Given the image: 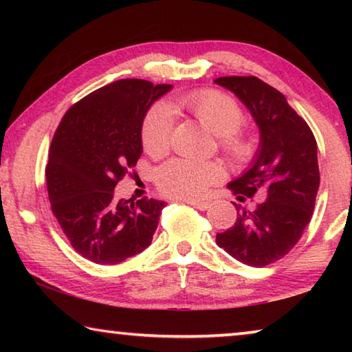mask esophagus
Returning a JSON list of instances; mask_svg holds the SVG:
<instances>
[{"label": "esophagus", "mask_w": 352, "mask_h": 352, "mask_svg": "<svg viewBox=\"0 0 352 352\" xmlns=\"http://www.w3.org/2000/svg\"><path fill=\"white\" fill-rule=\"evenodd\" d=\"M184 201H186V204L190 206L197 208V210H200V211H206L208 208L211 206L210 201H195V200H184Z\"/></svg>", "instance_id": "obj_1"}]
</instances>
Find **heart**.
<instances>
[{
  "label": "heart",
  "instance_id": "1",
  "mask_svg": "<svg viewBox=\"0 0 352 352\" xmlns=\"http://www.w3.org/2000/svg\"><path fill=\"white\" fill-rule=\"evenodd\" d=\"M174 107L188 111L211 133L220 136L223 151L236 162H248L254 153V146L237 130L243 124L241 107L226 94L204 90L183 94ZM174 119L168 105L157 104L147 111L141 126V142L144 151L153 158L168 153L172 140ZM225 170L217 162H197L189 158H174L158 170L157 183L162 192L170 197L200 199L212 184L222 182Z\"/></svg>",
  "mask_w": 352,
  "mask_h": 352
}]
</instances>
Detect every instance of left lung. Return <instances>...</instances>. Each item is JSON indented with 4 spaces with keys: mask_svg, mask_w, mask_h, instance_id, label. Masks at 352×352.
<instances>
[{
    "mask_svg": "<svg viewBox=\"0 0 352 352\" xmlns=\"http://www.w3.org/2000/svg\"><path fill=\"white\" fill-rule=\"evenodd\" d=\"M233 91L261 132L259 148L245 174L228 183L241 200L265 194L247 211L236 205V223L216 242L242 264L265 267L287 254L311 222L320 186L317 141L311 127L276 88L254 76L214 80Z\"/></svg>",
    "mask_w": 352,
    "mask_h": 352,
    "instance_id": "8db88e82",
    "label": "left lung"
}]
</instances>
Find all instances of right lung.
<instances>
[{
	"label": "right lung",
	"mask_w": 352,
	"mask_h": 352,
	"mask_svg": "<svg viewBox=\"0 0 352 352\" xmlns=\"http://www.w3.org/2000/svg\"><path fill=\"white\" fill-rule=\"evenodd\" d=\"M170 88L142 79L109 83L71 107L56 130L46 164L52 212L94 264H119L151 245L166 204L116 200L115 188L141 157L147 110Z\"/></svg>",
	"instance_id": "right-lung-1"
}]
</instances>
